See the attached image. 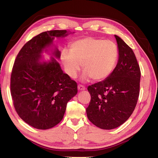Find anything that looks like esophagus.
Masks as SVG:
<instances>
[{"label": "esophagus", "instance_id": "1", "mask_svg": "<svg viewBox=\"0 0 158 158\" xmlns=\"http://www.w3.org/2000/svg\"><path fill=\"white\" fill-rule=\"evenodd\" d=\"M78 89L79 91H84V90L86 89L85 86H83V85H79L78 86Z\"/></svg>", "mask_w": 158, "mask_h": 158}]
</instances>
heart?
Returning <instances> with one entry per match:
<instances>
[{"label": "heart", "mask_w": 158, "mask_h": 158, "mask_svg": "<svg viewBox=\"0 0 158 158\" xmlns=\"http://www.w3.org/2000/svg\"><path fill=\"white\" fill-rule=\"evenodd\" d=\"M118 47L111 40L91 37L76 40L70 44L69 52L64 50L60 59L67 74L75 78L82 65V81L93 78L104 80L114 69L118 59Z\"/></svg>", "instance_id": "heart-1"}]
</instances>
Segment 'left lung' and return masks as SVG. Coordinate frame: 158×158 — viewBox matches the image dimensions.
Returning <instances> with one entry per match:
<instances>
[{
  "label": "left lung",
  "mask_w": 158,
  "mask_h": 158,
  "mask_svg": "<svg viewBox=\"0 0 158 158\" xmlns=\"http://www.w3.org/2000/svg\"><path fill=\"white\" fill-rule=\"evenodd\" d=\"M118 50L117 65L102 82L88 86L91 99L89 120L103 130L118 127L132 114L139 96L140 71L131 48L114 35Z\"/></svg>",
  "instance_id": "obj_1"
}]
</instances>
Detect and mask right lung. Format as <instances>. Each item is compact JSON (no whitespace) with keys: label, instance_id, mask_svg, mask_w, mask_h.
<instances>
[{"label":"right lung","instance_id":"1","mask_svg":"<svg viewBox=\"0 0 158 158\" xmlns=\"http://www.w3.org/2000/svg\"><path fill=\"white\" fill-rule=\"evenodd\" d=\"M72 33L66 30L43 32L22 48L11 76V93L22 120L39 130H48L63 119L67 104L78 93L77 84L63 72L60 52L54 40ZM44 52L50 54L46 61Z\"/></svg>","mask_w":158,"mask_h":158}]
</instances>
